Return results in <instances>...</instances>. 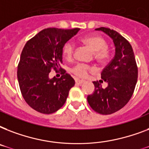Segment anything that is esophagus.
<instances>
[{
    "label": "esophagus",
    "instance_id": "esophagus-1",
    "mask_svg": "<svg viewBox=\"0 0 149 149\" xmlns=\"http://www.w3.org/2000/svg\"><path fill=\"white\" fill-rule=\"evenodd\" d=\"M84 82H85V80H84V79H76V84H84Z\"/></svg>",
    "mask_w": 149,
    "mask_h": 149
}]
</instances>
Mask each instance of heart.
I'll use <instances>...</instances> for the list:
<instances>
[{"mask_svg": "<svg viewBox=\"0 0 149 149\" xmlns=\"http://www.w3.org/2000/svg\"><path fill=\"white\" fill-rule=\"evenodd\" d=\"M82 42L93 52L94 58L98 63H104L109 58V52L107 49V42L104 38L98 36H90L84 37ZM74 53V46L71 42L65 43L63 48V55L66 59L72 58ZM89 66L84 63H77L72 68V71L77 77H84L87 74Z\"/></svg>", "mask_w": 149, "mask_h": 149, "instance_id": "heart-1", "label": "heart"}]
</instances>
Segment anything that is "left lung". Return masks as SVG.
<instances>
[{
	"label": "left lung",
	"instance_id": "obj_1",
	"mask_svg": "<svg viewBox=\"0 0 149 149\" xmlns=\"http://www.w3.org/2000/svg\"><path fill=\"white\" fill-rule=\"evenodd\" d=\"M95 30L103 31L113 40L115 53L101 72V79L107 86L102 88L100 81H93L94 91L87 96V101L96 112L111 114L124 107L132 97L138 79V67L128 41L107 28L101 27Z\"/></svg>",
	"mask_w": 149,
	"mask_h": 149
}]
</instances>
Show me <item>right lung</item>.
<instances>
[{
  "mask_svg": "<svg viewBox=\"0 0 149 149\" xmlns=\"http://www.w3.org/2000/svg\"><path fill=\"white\" fill-rule=\"evenodd\" d=\"M79 30L43 29L24 45L17 66V80L24 100L36 111L49 114L65 104L75 80L63 70L59 79H50L49 75L52 69L60 67L63 45Z\"/></svg>",
  "mask_w": 149,
  "mask_h": 149,
  "instance_id": "right-lung-1",
  "label": "right lung"
}]
</instances>
